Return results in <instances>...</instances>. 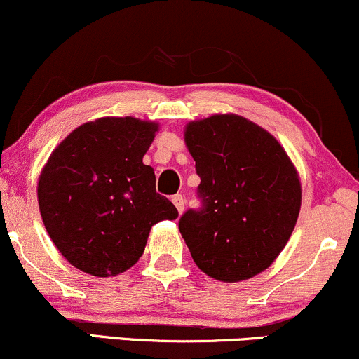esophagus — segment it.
<instances>
[{
  "mask_svg": "<svg viewBox=\"0 0 359 359\" xmlns=\"http://www.w3.org/2000/svg\"><path fill=\"white\" fill-rule=\"evenodd\" d=\"M172 202H174V205L177 207V210H179V214H182L184 212V204H185L184 197L180 196V194H177V196L172 197Z\"/></svg>",
  "mask_w": 359,
  "mask_h": 359,
  "instance_id": "esophagus-1",
  "label": "esophagus"
}]
</instances>
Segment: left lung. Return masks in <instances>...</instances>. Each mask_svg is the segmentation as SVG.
Returning a JSON list of instances; mask_svg holds the SVG:
<instances>
[{"label": "left lung", "instance_id": "left-lung-1", "mask_svg": "<svg viewBox=\"0 0 359 359\" xmlns=\"http://www.w3.org/2000/svg\"><path fill=\"white\" fill-rule=\"evenodd\" d=\"M201 177V210H187L180 234L198 269L222 283L266 271L287 244L301 210V180L274 135L236 114L185 125Z\"/></svg>", "mask_w": 359, "mask_h": 359}]
</instances>
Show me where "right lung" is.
<instances>
[{
    "label": "right lung",
    "instance_id": "right-lung-1",
    "mask_svg": "<svg viewBox=\"0 0 359 359\" xmlns=\"http://www.w3.org/2000/svg\"><path fill=\"white\" fill-rule=\"evenodd\" d=\"M158 123L102 116L76 127L51 152L38 179L46 232L76 269L97 278L122 274L145 250L154 224L179 217L155 192L144 163Z\"/></svg>",
    "mask_w": 359,
    "mask_h": 359
}]
</instances>
